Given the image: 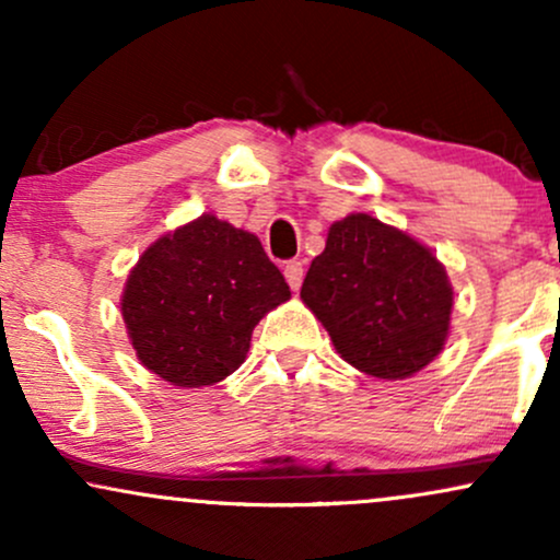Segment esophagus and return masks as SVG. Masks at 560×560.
Here are the masks:
<instances>
[{
    "label": "esophagus",
    "mask_w": 560,
    "mask_h": 560,
    "mask_svg": "<svg viewBox=\"0 0 560 560\" xmlns=\"http://www.w3.org/2000/svg\"><path fill=\"white\" fill-rule=\"evenodd\" d=\"M302 271H305V268H302V260H289L287 266H284V276H287V284L294 289V292H298L300 289V284H302Z\"/></svg>",
    "instance_id": "34e87169"
}]
</instances>
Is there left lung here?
Masks as SVG:
<instances>
[{
    "label": "left lung",
    "mask_w": 560,
    "mask_h": 560,
    "mask_svg": "<svg viewBox=\"0 0 560 560\" xmlns=\"http://www.w3.org/2000/svg\"><path fill=\"white\" fill-rule=\"evenodd\" d=\"M300 298L347 363L376 378H405L440 355L453 289L423 244L355 213L329 229Z\"/></svg>",
    "instance_id": "8db88e82"
}]
</instances>
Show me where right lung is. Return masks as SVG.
Masks as SVG:
<instances>
[{"instance_id": "obj_1", "label": "right lung", "mask_w": 560, "mask_h": 560, "mask_svg": "<svg viewBox=\"0 0 560 560\" xmlns=\"http://www.w3.org/2000/svg\"><path fill=\"white\" fill-rule=\"evenodd\" d=\"M289 294L258 236L199 215L141 255L120 305L147 369L208 387L240 369L258 320Z\"/></svg>"}]
</instances>
